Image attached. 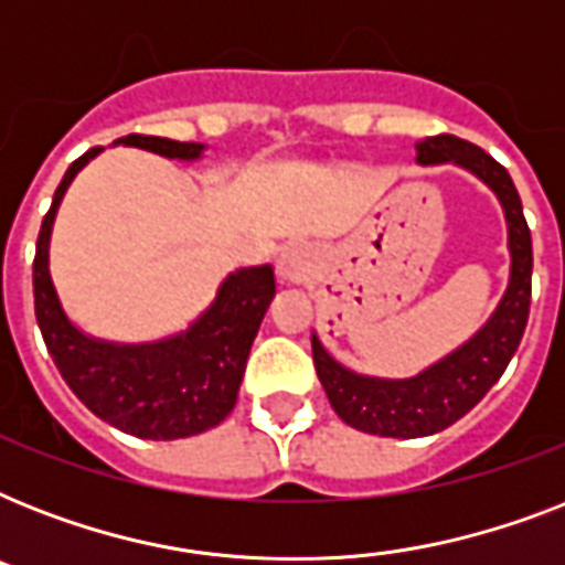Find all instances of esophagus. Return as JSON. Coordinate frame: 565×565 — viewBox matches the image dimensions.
Instances as JSON below:
<instances>
[{
	"instance_id": "obj_1",
	"label": "esophagus",
	"mask_w": 565,
	"mask_h": 565,
	"mask_svg": "<svg viewBox=\"0 0 565 565\" xmlns=\"http://www.w3.org/2000/svg\"><path fill=\"white\" fill-rule=\"evenodd\" d=\"M278 273H281V278H287V281H305L310 273V252L305 246H290L284 248L281 260H278Z\"/></svg>"
}]
</instances>
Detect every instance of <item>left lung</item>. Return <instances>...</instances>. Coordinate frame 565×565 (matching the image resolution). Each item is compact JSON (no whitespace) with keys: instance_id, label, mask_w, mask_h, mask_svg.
<instances>
[{"instance_id":"1","label":"left lung","mask_w":565,"mask_h":565,"mask_svg":"<svg viewBox=\"0 0 565 565\" xmlns=\"http://www.w3.org/2000/svg\"><path fill=\"white\" fill-rule=\"evenodd\" d=\"M416 161L422 167L430 163H457L475 172L478 179L499 195L510 234V284L504 299L490 317V322L478 334L463 343L457 352L428 366L407 381H384L366 377L345 370L322 349L317 334L313 343V366L326 386V395L337 416L366 434L377 437H428L437 430L455 425L460 416L472 411L490 386L504 375L510 358L516 354L522 334H525L527 313H531V269H534V248H531V228H527L522 199L510 172L492 154L478 149L469 140L455 135L425 137L416 143Z\"/></svg>"}]
</instances>
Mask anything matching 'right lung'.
Returning a JSON list of instances; mask_svg holds the SVG:
<instances>
[{
  "instance_id": "obj_1",
  "label": "right lung",
  "mask_w": 565,
  "mask_h": 565,
  "mask_svg": "<svg viewBox=\"0 0 565 565\" xmlns=\"http://www.w3.org/2000/svg\"><path fill=\"white\" fill-rule=\"evenodd\" d=\"M117 143L163 158L195 161L202 143L128 135ZM102 146L84 152L61 179L43 216L34 252V313L52 361L87 411L140 439H184L220 425L237 404L248 349L275 296L273 266L237 269L222 281L216 301L179 337L119 345L82 334L66 319L49 275V234L70 181Z\"/></svg>"
}]
</instances>
